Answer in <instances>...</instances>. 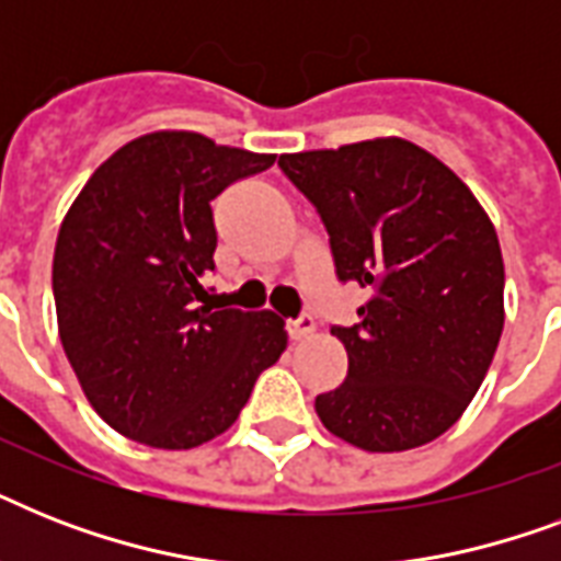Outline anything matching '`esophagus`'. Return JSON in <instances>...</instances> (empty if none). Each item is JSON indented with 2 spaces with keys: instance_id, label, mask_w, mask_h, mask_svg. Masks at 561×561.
<instances>
[{
  "instance_id": "34e87169",
  "label": "esophagus",
  "mask_w": 561,
  "mask_h": 561,
  "mask_svg": "<svg viewBox=\"0 0 561 561\" xmlns=\"http://www.w3.org/2000/svg\"><path fill=\"white\" fill-rule=\"evenodd\" d=\"M288 337L290 341H306V337H311L314 334V317L311 314H302L297 317V320H288Z\"/></svg>"
}]
</instances>
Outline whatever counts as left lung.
<instances>
[{
    "label": "left lung",
    "instance_id": "1",
    "mask_svg": "<svg viewBox=\"0 0 561 561\" xmlns=\"http://www.w3.org/2000/svg\"><path fill=\"white\" fill-rule=\"evenodd\" d=\"M320 211L334 271L369 299L332 325L346 381L317 416L364 451H408L462 416L504 332V259L471 188L425 148L387 136L337 151L282 153Z\"/></svg>",
    "mask_w": 561,
    "mask_h": 561
}]
</instances>
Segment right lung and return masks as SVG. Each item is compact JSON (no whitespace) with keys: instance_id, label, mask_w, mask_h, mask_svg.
<instances>
[{"instance_id":"right-lung-1","label":"right lung","mask_w":561,"mask_h":561,"mask_svg":"<svg viewBox=\"0 0 561 561\" xmlns=\"http://www.w3.org/2000/svg\"><path fill=\"white\" fill-rule=\"evenodd\" d=\"M273 153L157 130L101 162L66 211L51 288L83 396L127 439L186 451L224 434L288 346L273 311H211V201Z\"/></svg>"}]
</instances>
